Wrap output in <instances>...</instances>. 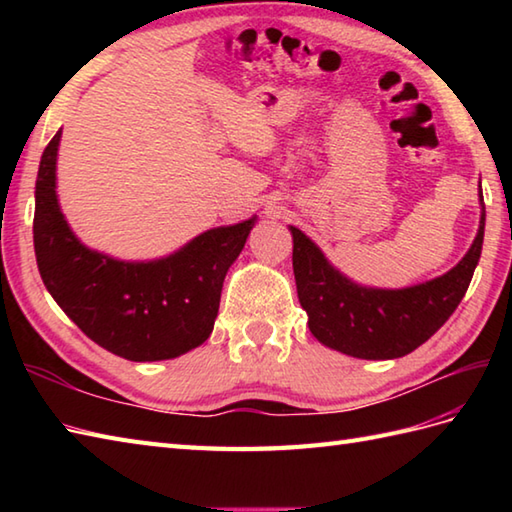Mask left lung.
Wrapping results in <instances>:
<instances>
[{
    "mask_svg": "<svg viewBox=\"0 0 512 512\" xmlns=\"http://www.w3.org/2000/svg\"><path fill=\"white\" fill-rule=\"evenodd\" d=\"M480 228L466 255L449 273L405 288L363 286L343 275L312 239L288 226L297 295L314 339L330 350L367 361H389L416 350L436 334L469 290L484 244L482 187Z\"/></svg>",
    "mask_w": 512,
    "mask_h": 512,
    "instance_id": "1",
    "label": "left lung"
}]
</instances>
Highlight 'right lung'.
<instances>
[{"mask_svg":"<svg viewBox=\"0 0 512 512\" xmlns=\"http://www.w3.org/2000/svg\"><path fill=\"white\" fill-rule=\"evenodd\" d=\"M61 129L43 149L35 184V255L43 286L85 336L134 363L178 358L213 332L228 268L257 224L215 226L156 259H118L85 246L57 193Z\"/></svg>","mask_w":512,"mask_h":512,"instance_id":"right-lung-1","label":"right lung"}]
</instances>
